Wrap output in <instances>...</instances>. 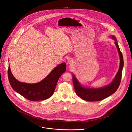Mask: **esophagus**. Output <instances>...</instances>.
I'll use <instances>...</instances> for the list:
<instances>
[{
  "instance_id": "esophagus-1",
  "label": "esophagus",
  "mask_w": 132,
  "mask_h": 132,
  "mask_svg": "<svg viewBox=\"0 0 132 132\" xmlns=\"http://www.w3.org/2000/svg\"><path fill=\"white\" fill-rule=\"evenodd\" d=\"M73 60L71 59V58H70V59H69L68 60V63L69 64H72V63H73Z\"/></svg>"
}]
</instances>
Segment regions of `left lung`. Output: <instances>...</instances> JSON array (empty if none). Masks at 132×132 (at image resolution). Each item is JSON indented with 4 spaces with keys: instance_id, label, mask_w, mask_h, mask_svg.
I'll return each mask as SVG.
<instances>
[{
    "instance_id": "8db88e82",
    "label": "left lung",
    "mask_w": 132,
    "mask_h": 132,
    "mask_svg": "<svg viewBox=\"0 0 132 132\" xmlns=\"http://www.w3.org/2000/svg\"><path fill=\"white\" fill-rule=\"evenodd\" d=\"M111 37L115 40V44L117 47L120 57L119 70L111 84L104 87L97 88H86L82 87L77 80L75 75H73V85L75 93L78 96L83 100L90 102L101 101L114 93L119 86L123 66V59L116 37L114 36H112Z\"/></svg>"
}]
</instances>
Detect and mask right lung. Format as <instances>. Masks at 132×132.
<instances>
[{"instance_id": "obj_1", "label": "right lung", "mask_w": 132, "mask_h": 132, "mask_svg": "<svg viewBox=\"0 0 132 132\" xmlns=\"http://www.w3.org/2000/svg\"><path fill=\"white\" fill-rule=\"evenodd\" d=\"M66 69V63H62L56 67L42 81L31 84L17 80L9 66L8 78L12 88L25 98L31 101H40L47 99L53 95L59 78Z\"/></svg>"}]
</instances>
